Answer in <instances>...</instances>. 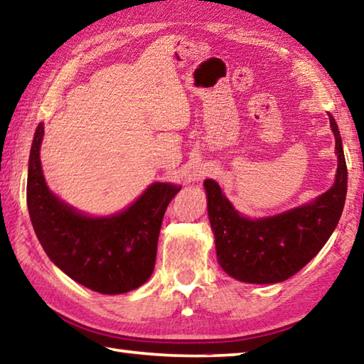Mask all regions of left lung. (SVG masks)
I'll use <instances>...</instances> for the list:
<instances>
[{
  "mask_svg": "<svg viewBox=\"0 0 364 364\" xmlns=\"http://www.w3.org/2000/svg\"><path fill=\"white\" fill-rule=\"evenodd\" d=\"M329 122L338 162L336 181L310 204L252 220L231 205L217 181H204L218 263L234 279L250 284L286 281L323 249L336 230L347 196V164L341 133L331 114Z\"/></svg>",
  "mask_w": 364,
  "mask_h": 364,
  "instance_id": "1",
  "label": "left lung"
}]
</instances>
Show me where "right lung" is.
Instances as JSON below:
<instances>
[{
	"mask_svg": "<svg viewBox=\"0 0 364 364\" xmlns=\"http://www.w3.org/2000/svg\"><path fill=\"white\" fill-rule=\"evenodd\" d=\"M45 127L36 128L28 159L27 205L46 255L78 284L100 294H125L151 278L160 226L170 200L181 189L154 183L133 204L110 217H86L48 189L40 147Z\"/></svg>",
	"mask_w": 364,
	"mask_h": 364,
	"instance_id": "right-lung-1",
	"label": "right lung"
}]
</instances>
